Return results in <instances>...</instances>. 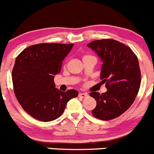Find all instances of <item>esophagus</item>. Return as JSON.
Wrapping results in <instances>:
<instances>
[{
	"mask_svg": "<svg viewBox=\"0 0 154 154\" xmlns=\"http://www.w3.org/2000/svg\"><path fill=\"white\" fill-rule=\"evenodd\" d=\"M88 96V93H80L79 95V97H81V98H85V97H87Z\"/></svg>",
	"mask_w": 154,
	"mask_h": 154,
	"instance_id": "esophagus-1",
	"label": "esophagus"
}]
</instances>
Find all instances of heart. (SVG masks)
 <instances>
[{"mask_svg": "<svg viewBox=\"0 0 154 154\" xmlns=\"http://www.w3.org/2000/svg\"><path fill=\"white\" fill-rule=\"evenodd\" d=\"M85 56H88V55H85ZM85 56H84V57H85Z\"/></svg>", "mask_w": 154, "mask_h": 154, "instance_id": "heart-1", "label": "heart"}]
</instances>
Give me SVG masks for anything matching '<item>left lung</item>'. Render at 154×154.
Masks as SVG:
<instances>
[{
  "instance_id": "1",
  "label": "left lung",
  "mask_w": 154,
  "mask_h": 154,
  "mask_svg": "<svg viewBox=\"0 0 154 154\" xmlns=\"http://www.w3.org/2000/svg\"><path fill=\"white\" fill-rule=\"evenodd\" d=\"M88 46L102 61L100 78L107 90L102 94L90 93L96 101L92 114L104 121L113 119L128 110L137 96L141 84L139 61L129 47L113 39L93 41Z\"/></svg>"
}]
</instances>
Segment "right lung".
I'll use <instances>...</instances> for the list:
<instances>
[{
  "instance_id": "add662e5",
  "label": "right lung",
  "mask_w": 154,
  "mask_h": 154,
  "mask_svg": "<svg viewBox=\"0 0 154 154\" xmlns=\"http://www.w3.org/2000/svg\"><path fill=\"white\" fill-rule=\"evenodd\" d=\"M73 44L43 43L24 49L12 69L14 93L22 108L36 119L50 122L61 116L66 104L79 92L60 91L54 77L61 72L62 61Z\"/></svg>"
}]
</instances>
